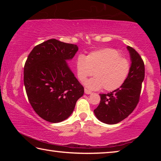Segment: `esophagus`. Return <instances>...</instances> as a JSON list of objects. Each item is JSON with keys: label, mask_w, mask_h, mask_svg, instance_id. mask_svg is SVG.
Returning a JSON list of instances; mask_svg holds the SVG:
<instances>
[{"label": "esophagus", "mask_w": 161, "mask_h": 161, "mask_svg": "<svg viewBox=\"0 0 161 161\" xmlns=\"http://www.w3.org/2000/svg\"><path fill=\"white\" fill-rule=\"evenodd\" d=\"M84 93L85 94H91L92 92H91V91H89V89H84Z\"/></svg>", "instance_id": "esophagus-1"}]
</instances>
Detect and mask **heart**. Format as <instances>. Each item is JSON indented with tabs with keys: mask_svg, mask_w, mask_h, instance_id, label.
<instances>
[{
	"mask_svg": "<svg viewBox=\"0 0 161 161\" xmlns=\"http://www.w3.org/2000/svg\"><path fill=\"white\" fill-rule=\"evenodd\" d=\"M77 77L81 81L94 74L95 77L86 81L85 85L92 89L102 87L108 92L119 89L126 81L131 64L129 59L121 57L118 50L103 48L84 57L80 54L76 60Z\"/></svg>",
	"mask_w": 161,
	"mask_h": 161,
	"instance_id": "1",
	"label": "heart"
}]
</instances>
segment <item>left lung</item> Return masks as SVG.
<instances>
[{"label": "left lung", "mask_w": 161, "mask_h": 161, "mask_svg": "<svg viewBox=\"0 0 161 161\" xmlns=\"http://www.w3.org/2000/svg\"><path fill=\"white\" fill-rule=\"evenodd\" d=\"M131 59V69L126 81L119 89L108 94H99V106L94 110L99 121L115 124L130 115L140 99L142 83L145 77V65L135 49L127 46Z\"/></svg>", "instance_id": "left-lung-1"}]
</instances>
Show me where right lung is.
<instances>
[{
	"instance_id": "obj_1",
	"label": "right lung",
	"mask_w": 161,
	"mask_h": 161,
	"mask_svg": "<svg viewBox=\"0 0 161 161\" xmlns=\"http://www.w3.org/2000/svg\"><path fill=\"white\" fill-rule=\"evenodd\" d=\"M78 46L50 39L35 46L24 66V85L32 108L51 123L69 117L84 87L66 62L73 58Z\"/></svg>"
}]
</instances>
